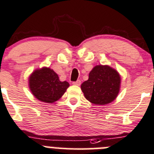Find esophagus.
<instances>
[{
	"label": "esophagus",
	"mask_w": 154,
	"mask_h": 154,
	"mask_svg": "<svg viewBox=\"0 0 154 154\" xmlns=\"http://www.w3.org/2000/svg\"><path fill=\"white\" fill-rule=\"evenodd\" d=\"M73 84L75 85V86H80V84H81V81L80 80H77L76 82H73Z\"/></svg>",
	"instance_id": "34e87169"
}]
</instances>
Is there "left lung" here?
<instances>
[{
  "label": "left lung",
  "instance_id": "8db88e82",
  "mask_svg": "<svg viewBox=\"0 0 154 154\" xmlns=\"http://www.w3.org/2000/svg\"><path fill=\"white\" fill-rule=\"evenodd\" d=\"M121 77L118 71L109 65H95L89 79L81 84L85 98L96 105H104L114 101L118 95Z\"/></svg>",
  "mask_w": 154,
  "mask_h": 154
}]
</instances>
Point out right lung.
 <instances>
[{
	"label": "right lung",
	"instance_id": "add662e5",
	"mask_svg": "<svg viewBox=\"0 0 154 154\" xmlns=\"http://www.w3.org/2000/svg\"><path fill=\"white\" fill-rule=\"evenodd\" d=\"M69 86L67 81H60L58 74L47 67L35 69L28 77V86L32 95L44 103L58 101Z\"/></svg>",
	"mask_w": 154,
	"mask_h": 154
}]
</instances>
